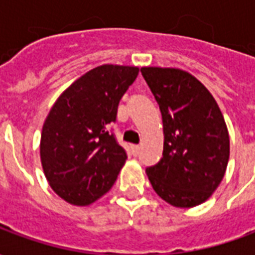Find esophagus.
Listing matches in <instances>:
<instances>
[{"mask_svg":"<svg viewBox=\"0 0 255 255\" xmlns=\"http://www.w3.org/2000/svg\"><path fill=\"white\" fill-rule=\"evenodd\" d=\"M131 150H132V154L136 155L139 153V150H140V147H139L138 144H132V146H131Z\"/></svg>","mask_w":255,"mask_h":255,"instance_id":"obj_1","label":"esophagus"}]
</instances>
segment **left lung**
<instances>
[{"mask_svg":"<svg viewBox=\"0 0 255 255\" xmlns=\"http://www.w3.org/2000/svg\"><path fill=\"white\" fill-rule=\"evenodd\" d=\"M160 106L164 151L146 169L154 191L175 208H194L212 197L230 160V135L209 90L179 68L140 69Z\"/></svg>","mask_w":255,"mask_h":255,"instance_id":"obj_1","label":"left lung"}]
</instances>
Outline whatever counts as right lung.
<instances>
[{"label": "right lung", "mask_w": 255, "mask_h": 255, "mask_svg": "<svg viewBox=\"0 0 255 255\" xmlns=\"http://www.w3.org/2000/svg\"><path fill=\"white\" fill-rule=\"evenodd\" d=\"M139 73L138 67L105 64L75 80L43 123L41 162L53 191L75 206H87L115 184L127 160L108 124Z\"/></svg>", "instance_id": "right-lung-1"}]
</instances>
